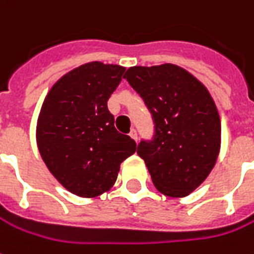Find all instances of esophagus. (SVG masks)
Instances as JSON below:
<instances>
[{"label":"esophagus","instance_id":"obj_1","mask_svg":"<svg viewBox=\"0 0 254 254\" xmlns=\"http://www.w3.org/2000/svg\"><path fill=\"white\" fill-rule=\"evenodd\" d=\"M129 136H130L133 140H137V132H136V129H132V130L129 132Z\"/></svg>","mask_w":254,"mask_h":254}]
</instances>
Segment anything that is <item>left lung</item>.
I'll return each mask as SVG.
<instances>
[{"label": "left lung", "mask_w": 254, "mask_h": 254, "mask_svg": "<svg viewBox=\"0 0 254 254\" xmlns=\"http://www.w3.org/2000/svg\"><path fill=\"white\" fill-rule=\"evenodd\" d=\"M156 124L151 141H140L158 192L185 197L199 188L217 163L221 149V120L207 87L174 64L130 66L125 73Z\"/></svg>", "instance_id": "obj_1"}]
</instances>
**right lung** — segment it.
Segmentation results:
<instances>
[{
  "label": "right lung",
  "mask_w": 254,
  "mask_h": 254,
  "mask_svg": "<svg viewBox=\"0 0 254 254\" xmlns=\"http://www.w3.org/2000/svg\"><path fill=\"white\" fill-rule=\"evenodd\" d=\"M125 68L93 61L69 70L41 105L36 140L43 161L66 190L96 197L115 184L136 143L114 127L107 101Z\"/></svg>",
  "instance_id": "add662e5"
}]
</instances>
